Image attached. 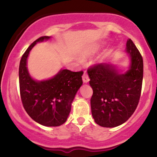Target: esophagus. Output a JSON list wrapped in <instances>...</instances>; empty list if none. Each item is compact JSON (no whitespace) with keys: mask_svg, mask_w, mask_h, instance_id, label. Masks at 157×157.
Instances as JSON below:
<instances>
[{"mask_svg":"<svg viewBox=\"0 0 157 157\" xmlns=\"http://www.w3.org/2000/svg\"><path fill=\"white\" fill-rule=\"evenodd\" d=\"M82 81H83L84 83H87V82L89 81V76H88V75L86 72H85L83 74V75H82Z\"/></svg>","mask_w":157,"mask_h":157,"instance_id":"1","label":"esophagus"}]
</instances>
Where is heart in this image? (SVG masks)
I'll use <instances>...</instances> for the list:
<instances>
[{"mask_svg": "<svg viewBox=\"0 0 157 157\" xmlns=\"http://www.w3.org/2000/svg\"><path fill=\"white\" fill-rule=\"evenodd\" d=\"M97 50H98V48L94 47V48H90V49L86 50V51L82 52V53L80 54L81 59H82V60H85V59L89 58V57H91V56H93L94 55V54L97 52Z\"/></svg>", "mask_w": 157, "mask_h": 157, "instance_id": "obj_1", "label": "heart"}]
</instances>
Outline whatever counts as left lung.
I'll return each mask as SVG.
<instances>
[{"label": "left lung", "instance_id": "1", "mask_svg": "<svg viewBox=\"0 0 157 157\" xmlns=\"http://www.w3.org/2000/svg\"><path fill=\"white\" fill-rule=\"evenodd\" d=\"M129 66L123 72L113 63L97 64L87 71L90 86L91 113L97 125L113 128L131 117L137 107L143 79V60L133 41L126 43Z\"/></svg>", "mask_w": 157, "mask_h": 157}]
</instances>
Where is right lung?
Wrapping results in <instances>:
<instances>
[{"instance_id": "right-lung-1", "label": "right lung", "mask_w": 157, "mask_h": 157, "mask_svg": "<svg viewBox=\"0 0 157 157\" xmlns=\"http://www.w3.org/2000/svg\"><path fill=\"white\" fill-rule=\"evenodd\" d=\"M44 36L29 46L19 66V84L21 100L25 110L36 122L48 127L60 126L67 120L75 95L82 85V71L73 72L61 68L54 77L37 80L27 68L29 52L37 43L47 41Z\"/></svg>"}]
</instances>
